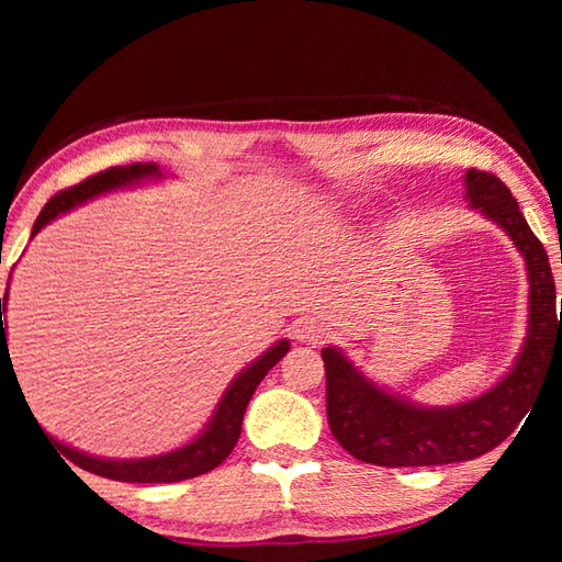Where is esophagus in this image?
<instances>
[{
  "label": "esophagus",
  "instance_id": "esophagus-1",
  "mask_svg": "<svg viewBox=\"0 0 562 562\" xmlns=\"http://www.w3.org/2000/svg\"><path fill=\"white\" fill-rule=\"evenodd\" d=\"M292 336H294V340H300V342L318 345L321 340L328 336V328L316 318H300L292 326Z\"/></svg>",
  "mask_w": 562,
  "mask_h": 562
}]
</instances>
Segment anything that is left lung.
Here are the masks:
<instances>
[{
  "mask_svg": "<svg viewBox=\"0 0 562 562\" xmlns=\"http://www.w3.org/2000/svg\"><path fill=\"white\" fill-rule=\"evenodd\" d=\"M465 200L503 226L529 270V333L515 367L483 396L449 408H423L379 389L336 348L321 350L326 362V413L330 432L364 463L441 465L471 461L505 441L529 413L541 376L562 357V312L558 321L555 280L543 244L529 229L515 195L495 173L465 171Z\"/></svg>",
  "mask_w": 562,
  "mask_h": 562,
  "instance_id": "obj_1",
  "label": "left lung"
}]
</instances>
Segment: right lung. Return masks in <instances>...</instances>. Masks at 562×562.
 <instances>
[{"label":"right lung","mask_w":562,"mask_h":562,"mask_svg":"<svg viewBox=\"0 0 562 562\" xmlns=\"http://www.w3.org/2000/svg\"><path fill=\"white\" fill-rule=\"evenodd\" d=\"M161 176L157 164H130V166H111L97 176H89L87 181H81L77 186H71L67 190H59L57 195L47 200V205L41 210L38 220L33 224L31 236L38 234L43 226L55 220L57 214H63L71 207L81 205L97 195L109 193V190L123 188V186H133L142 178H157ZM2 312H7V294L4 300H0V364L4 360V355H9V345H7V321H2ZM290 350L288 340H280L278 345L258 357V360L244 369L238 374L229 389L224 391V396L214 411L210 425L202 429V435H198L190 445L169 451V453H159V457H149V459H130V461H111V459H99V457H89V453L69 449L63 441H57L53 437H47V441H53V447L65 453L69 461H75L79 469L103 475V479L111 481H123V483H178L186 479H195V475L207 473L212 469L229 457L232 449L236 447L238 435H241V423H244V413L246 405L254 396V391L262 381L270 369L278 364L284 355Z\"/></svg>","instance_id":"add662e5"}]
</instances>
